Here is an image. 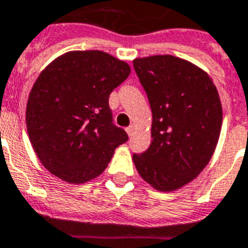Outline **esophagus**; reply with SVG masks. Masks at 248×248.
<instances>
[{"label": "esophagus", "instance_id": "obj_1", "mask_svg": "<svg viewBox=\"0 0 248 248\" xmlns=\"http://www.w3.org/2000/svg\"><path fill=\"white\" fill-rule=\"evenodd\" d=\"M126 132H127L128 137H131L132 132H134V127H132V126H130V127H127V128H126Z\"/></svg>", "mask_w": 248, "mask_h": 248}]
</instances>
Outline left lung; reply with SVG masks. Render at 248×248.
Returning a JSON list of instances; mask_svg holds the SVG:
<instances>
[{"instance_id":"8db88e82","label":"left lung","mask_w":248,"mask_h":248,"mask_svg":"<svg viewBox=\"0 0 248 248\" xmlns=\"http://www.w3.org/2000/svg\"><path fill=\"white\" fill-rule=\"evenodd\" d=\"M152 110L151 145L132 160L145 182L161 192L177 191L211 161L220 138L222 107L212 78L179 57L134 60Z\"/></svg>"}]
</instances>
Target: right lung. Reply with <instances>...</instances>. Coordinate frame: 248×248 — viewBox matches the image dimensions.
I'll return each mask as SVG.
<instances>
[{
    "label": "right lung",
    "mask_w": 248,
    "mask_h": 248,
    "mask_svg": "<svg viewBox=\"0 0 248 248\" xmlns=\"http://www.w3.org/2000/svg\"><path fill=\"white\" fill-rule=\"evenodd\" d=\"M131 69L101 50H71L53 60L33 83L26 124L45 169L70 185L103 173L114 149L127 141L111 124L109 94Z\"/></svg>",
    "instance_id": "add662e5"
}]
</instances>
